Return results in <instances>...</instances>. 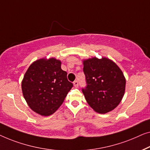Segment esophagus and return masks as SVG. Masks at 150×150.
Wrapping results in <instances>:
<instances>
[{
    "mask_svg": "<svg viewBox=\"0 0 150 150\" xmlns=\"http://www.w3.org/2000/svg\"><path fill=\"white\" fill-rule=\"evenodd\" d=\"M73 84H74V86L75 88H77L78 86H79V83H78V81H77V80L73 82Z\"/></svg>",
    "mask_w": 150,
    "mask_h": 150,
    "instance_id": "1",
    "label": "esophagus"
}]
</instances>
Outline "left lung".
Wrapping results in <instances>:
<instances>
[{
  "label": "left lung",
  "instance_id": "8db88e82",
  "mask_svg": "<svg viewBox=\"0 0 150 150\" xmlns=\"http://www.w3.org/2000/svg\"><path fill=\"white\" fill-rule=\"evenodd\" d=\"M87 86L82 89L86 100L94 111L106 113L121 102L125 92L126 79L117 65L107 58L83 60Z\"/></svg>",
  "mask_w": 150,
  "mask_h": 150
}]
</instances>
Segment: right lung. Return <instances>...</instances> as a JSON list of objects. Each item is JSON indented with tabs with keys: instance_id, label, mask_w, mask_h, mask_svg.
<instances>
[{
	"instance_id": "add662e5",
	"label": "right lung",
	"mask_w": 150,
	"mask_h": 150,
	"mask_svg": "<svg viewBox=\"0 0 150 150\" xmlns=\"http://www.w3.org/2000/svg\"><path fill=\"white\" fill-rule=\"evenodd\" d=\"M73 86L60 60L41 58L30 64L22 81L23 96L33 111L48 116L58 109Z\"/></svg>"
}]
</instances>
